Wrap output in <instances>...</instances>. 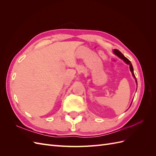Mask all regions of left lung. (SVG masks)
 <instances>
[{
	"mask_svg": "<svg viewBox=\"0 0 156 156\" xmlns=\"http://www.w3.org/2000/svg\"><path fill=\"white\" fill-rule=\"evenodd\" d=\"M112 52H113V53H114L115 55H116V56H118V57H119L120 59L123 60V61H124V62L126 64L129 65V69H130L131 72V73H132V75H133V77H134V79H135V82H136V88H137V81H136V77H135V74H134V72H133V66H132V64H131L130 61H129L128 59H127L126 57H125V56H124V55L122 54V53H121V52L119 51L118 49H114V50H112Z\"/></svg>",
	"mask_w": 156,
	"mask_h": 156,
	"instance_id": "left-lung-1",
	"label": "left lung"
}]
</instances>
